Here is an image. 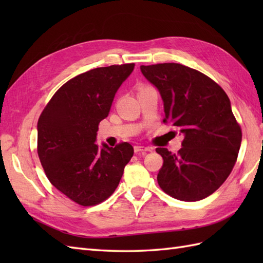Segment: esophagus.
<instances>
[{"mask_svg":"<svg viewBox=\"0 0 263 263\" xmlns=\"http://www.w3.org/2000/svg\"><path fill=\"white\" fill-rule=\"evenodd\" d=\"M153 148L150 147H144V146H136L135 147V153H146V152H152Z\"/></svg>","mask_w":263,"mask_h":263,"instance_id":"esophagus-1","label":"esophagus"}]
</instances>
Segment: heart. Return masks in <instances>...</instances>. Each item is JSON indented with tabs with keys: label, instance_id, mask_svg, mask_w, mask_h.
Here are the masks:
<instances>
[{
	"label": "heart",
	"instance_id": "heart-1",
	"mask_svg": "<svg viewBox=\"0 0 263 263\" xmlns=\"http://www.w3.org/2000/svg\"><path fill=\"white\" fill-rule=\"evenodd\" d=\"M141 88H144V87H141Z\"/></svg>",
	"mask_w": 263,
	"mask_h": 263
}]
</instances>
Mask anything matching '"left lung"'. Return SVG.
<instances>
[{
	"mask_svg": "<svg viewBox=\"0 0 263 263\" xmlns=\"http://www.w3.org/2000/svg\"><path fill=\"white\" fill-rule=\"evenodd\" d=\"M140 69L163 98L164 123L184 137L177 154L156 149L164 159L159 186L182 201L209 197L230 176L241 147L242 130L230 98L217 82L185 65L159 63Z\"/></svg>",
	"mask_w": 263,
	"mask_h": 263,
	"instance_id": "1",
	"label": "left lung"
}]
</instances>
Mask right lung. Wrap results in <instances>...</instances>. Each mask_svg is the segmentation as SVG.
Segmentation results:
<instances>
[{"label": "right lung", "mask_w": 263, "mask_h": 263, "mask_svg": "<svg viewBox=\"0 0 263 263\" xmlns=\"http://www.w3.org/2000/svg\"><path fill=\"white\" fill-rule=\"evenodd\" d=\"M135 63L92 69L65 82L39 116L37 153L53 185L76 203L89 206L108 199L119 185L133 147L95 141L117 89Z\"/></svg>", "instance_id": "obj_1"}]
</instances>
